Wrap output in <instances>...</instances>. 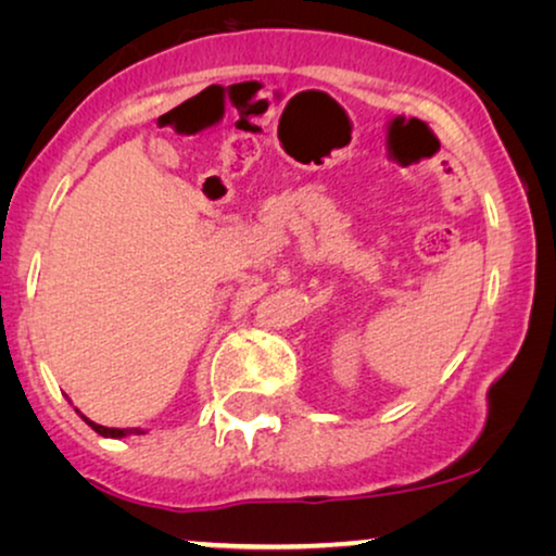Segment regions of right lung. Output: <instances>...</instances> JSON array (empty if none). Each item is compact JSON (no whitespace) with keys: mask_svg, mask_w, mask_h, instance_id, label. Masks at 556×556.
<instances>
[{"mask_svg":"<svg viewBox=\"0 0 556 556\" xmlns=\"http://www.w3.org/2000/svg\"><path fill=\"white\" fill-rule=\"evenodd\" d=\"M75 413H78L83 420H86L90 428H93L98 435H103V438H126V435H143V432L147 430H141V428H103V425H98V422H93V420H88L86 415L80 413V409H75Z\"/></svg>","mask_w":556,"mask_h":556,"instance_id":"obj_1","label":"right lung"}]
</instances>
